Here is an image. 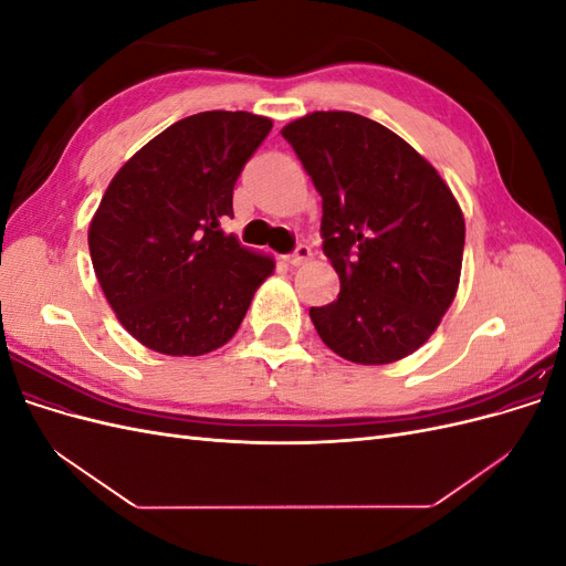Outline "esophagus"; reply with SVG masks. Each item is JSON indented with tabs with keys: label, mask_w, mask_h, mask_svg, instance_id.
<instances>
[{
	"label": "esophagus",
	"mask_w": 566,
	"mask_h": 566,
	"mask_svg": "<svg viewBox=\"0 0 566 566\" xmlns=\"http://www.w3.org/2000/svg\"><path fill=\"white\" fill-rule=\"evenodd\" d=\"M285 260H287V264H290V266H302V264H306V262L312 260V250L306 248V245H300L293 254H287Z\"/></svg>",
	"instance_id": "1"
}]
</instances>
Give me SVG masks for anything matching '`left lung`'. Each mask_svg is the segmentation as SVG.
I'll use <instances>...</instances> for the list:
<instances>
[{
	"label": "left lung",
	"instance_id": "1",
	"mask_svg": "<svg viewBox=\"0 0 566 566\" xmlns=\"http://www.w3.org/2000/svg\"><path fill=\"white\" fill-rule=\"evenodd\" d=\"M323 198V252L339 295L310 316L337 356L401 361L455 300L465 217L437 169L399 134L349 111H316L281 129Z\"/></svg>",
	"mask_w": 566,
	"mask_h": 566
}]
</instances>
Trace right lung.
I'll return each mask as SVG.
<instances>
[{"label":"right lung","mask_w":566,"mask_h":566,"mask_svg":"<svg viewBox=\"0 0 566 566\" xmlns=\"http://www.w3.org/2000/svg\"><path fill=\"white\" fill-rule=\"evenodd\" d=\"M273 123L208 111L169 125L117 169L90 224L101 290L123 328L167 356L210 354L276 269L221 231L233 186Z\"/></svg>","instance_id":"right-lung-1"}]
</instances>
